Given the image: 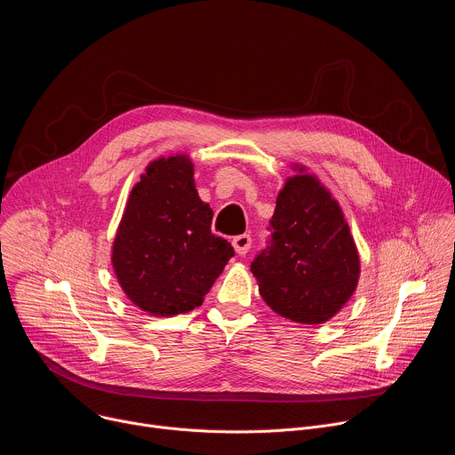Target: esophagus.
Listing matches in <instances>:
<instances>
[{
  "label": "esophagus",
  "instance_id": "34e87169",
  "mask_svg": "<svg viewBox=\"0 0 455 455\" xmlns=\"http://www.w3.org/2000/svg\"><path fill=\"white\" fill-rule=\"evenodd\" d=\"M232 246L234 250L237 251V255H246L250 246H251V237L248 234H241V235H235L232 239Z\"/></svg>",
  "mask_w": 455,
  "mask_h": 455
}]
</instances>
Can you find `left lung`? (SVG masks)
<instances>
[{
	"label": "left lung",
	"instance_id": "obj_1",
	"mask_svg": "<svg viewBox=\"0 0 455 455\" xmlns=\"http://www.w3.org/2000/svg\"><path fill=\"white\" fill-rule=\"evenodd\" d=\"M286 180L272 216V237L250 267L259 293L281 316L323 323L356 290L360 257L331 192L304 167Z\"/></svg>",
	"mask_w": 455,
	"mask_h": 455
}]
</instances>
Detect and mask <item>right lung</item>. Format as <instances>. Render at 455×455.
I'll return each mask as SVG.
<instances>
[{"instance_id":"obj_1","label":"right lung","mask_w":455,"mask_h":455,"mask_svg":"<svg viewBox=\"0 0 455 455\" xmlns=\"http://www.w3.org/2000/svg\"><path fill=\"white\" fill-rule=\"evenodd\" d=\"M211 223L212 209L198 196L188 155L153 160L129 194L111 248L127 299L155 316L202 306L234 255Z\"/></svg>"}]
</instances>
